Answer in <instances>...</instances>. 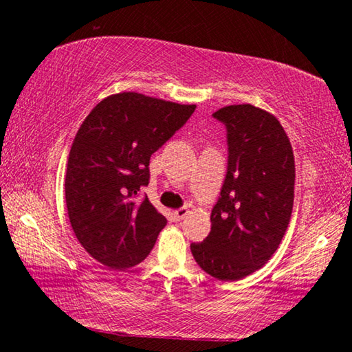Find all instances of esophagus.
Listing matches in <instances>:
<instances>
[{
	"instance_id": "34e87169",
	"label": "esophagus",
	"mask_w": 352,
	"mask_h": 352,
	"mask_svg": "<svg viewBox=\"0 0 352 352\" xmlns=\"http://www.w3.org/2000/svg\"><path fill=\"white\" fill-rule=\"evenodd\" d=\"M188 208L186 206H183V208H180V210H177L174 214H175V217L178 219V220H180V219H184V217H186L188 216Z\"/></svg>"
}]
</instances>
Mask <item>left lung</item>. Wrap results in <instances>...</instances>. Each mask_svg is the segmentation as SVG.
I'll return each instance as SVG.
<instances>
[{"instance_id":"8db88e82","label":"left lung","mask_w":352,"mask_h":352,"mask_svg":"<svg viewBox=\"0 0 352 352\" xmlns=\"http://www.w3.org/2000/svg\"><path fill=\"white\" fill-rule=\"evenodd\" d=\"M212 116L226 127L228 168L210 234L190 243V252L208 275L237 281L265 265L283 241L294 208L295 158L272 113L241 104Z\"/></svg>"}]
</instances>
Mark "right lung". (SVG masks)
I'll list each match as a JSON object with an SVG mask.
<instances>
[{
    "instance_id": "1",
    "label": "right lung",
    "mask_w": 352,
    "mask_h": 352,
    "mask_svg": "<svg viewBox=\"0 0 352 352\" xmlns=\"http://www.w3.org/2000/svg\"><path fill=\"white\" fill-rule=\"evenodd\" d=\"M195 110L124 91L105 98L82 122L71 146L65 200L85 252L113 270L147 258L168 220L146 197L148 162Z\"/></svg>"
}]
</instances>
